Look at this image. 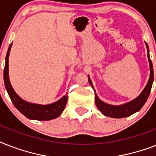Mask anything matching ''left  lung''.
<instances>
[{
	"label": "left lung",
	"mask_w": 156,
	"mask_h": 156,
	"mask_svg": "<svg viewBox=\"0 0 156 156\" xmlns=\"http://www.w3.org/2000/svg\"><path fill=\"white\" fill-rule=\"evenodd\" d=\"M145 44L147 49V57L148 61H149V66H150V77H149V79H148V82L145 88L143 89L140 95H138L137 98H135L134 100L126 103V104H121V105H112V104L104 103L98 97L97 94L95 93V90L92 85L91 80H90V76L88 75V82L90 83V85L91 86V87L93 88V90H95V104H96L98 109L104 114V116L112 117V118L127 117V116H131L132 114L139 111L143 108V105L145 104L146 101L147 100L149 95H150L151 90L153 81H154V72H153L152 62L151 61L150 56H149V48H148L147 44V43H145Z\"/></svg>",
	"instance_id": "8db88e82"
}]
</instances>
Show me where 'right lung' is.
I'll list each match as a JSON object with an SVG mask.
<instances>
[{
	"label": "right lung",
	"instance_id": "add662e5",
	"mask_svg": "<svg viewBox=\"0 0 156 156\" xmlns=\"http://www.w3.org/2000/svg\"><path fill=\"white\" fill-rule=\"evenodd\" d=\"M11 47H12V44L9 45L8 52L6 54L5 65L4 69V82H5L6 90L13 105L21 113L23 114L26 117H27L30 120L50 121L52 119L57 118L59 116H61L67 103L68 96L66 95L52 104H39L26 101L14 91L9 78V56Z\"/></svg>",
	"mask_w": 156,
	"mask_h": 156
}]
</instances>
